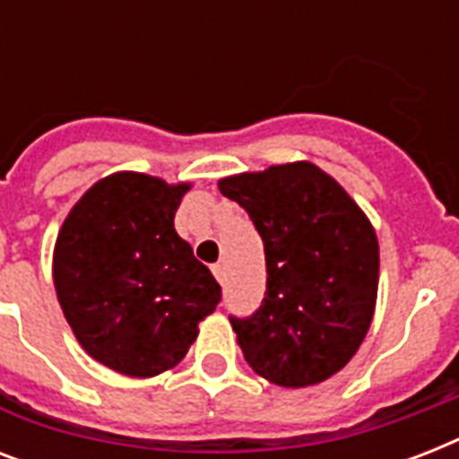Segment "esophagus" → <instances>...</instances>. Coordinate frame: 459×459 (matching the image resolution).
Masks as SVG:
<instances>
[{
  "label": "esophagus",
  "mask_w": 459,
  "mask_h": 459,
  "mask_svg": "<svg viewBox=\"0 0 459 459\" xmlns=\"http://www.w3.org/2000/svg\"><path fill=\"white\" fill-rule=\"evenodd\" d=\"M212 272H214L216 281H219V283H221V286H223V281H226V266H223V264H214V266H212Z\"/></svg>",
  "instance_id": "esophagus-1"
}]
</instances>
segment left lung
Returning a JSON list of instances; mask_svg holds the SVG:
<instances>
[{
    "mask_svg": "<svg viewBox=\"0 0 459 459\" xmlns=\"http://www.w3.org/2000/svg\"><path fill=\"white\" fill-rule=\"evenodd\" d=\"M250 214L266 257V298L230 316L259 377L283 388L326 381L369 331L378 290V240L359 204L312 161L219 180Z\"/></svg>",
    "mask_w": 459,
    "mask_h": 459,
    "instance_id": "1",
    "label": "left lung"
}]
</instances>
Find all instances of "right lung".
I'll return each instance as SVG.
<instances>
[{"label": "right lung", "instance_id": "right-lung-1", "mask_svg": "<svg viewBox=\"0 0 459 459\" xmlns=\"http://www.w3.org/2000/svg\"><path fill=\"white\" fill-rule=\"evenodd\" d=\"M190 183L118 171L64 219L52 276L68 326L92 359L133 378L186 357L221 286L173 229Z\"/></svg>", "mask_w": 459, "mask_h": 459}]
</instances>
